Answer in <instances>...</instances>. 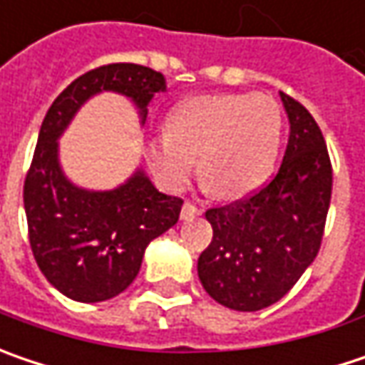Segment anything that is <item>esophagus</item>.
Segmentation results:
<instances>
[{
  "label": "esophagus",
  "instance_id": "34e87169",
  "mask_svg": "<svg viewBox=\"0 0 365 365\" xmlns=\"http://www.w3.org/2000/svg\"><path fill=\"white\" fill-rule=\"evenodd\" d=\"M200 215V208L196 206L194 202H183L182 206V219L183 221H187V219H194V217H198Z\"/></svg>",
  "mask_w": 365,
  "mask_h": 365
}]
</instances>
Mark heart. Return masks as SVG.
Wrapping results in <instances>:
<instances>
[{"mask_svg":"<svg viewBox=\"0 0 365 365\" xmlns=\"http://www.w3.org/2000/svg\"><path fill=\"white\" fill-rule=\"evenodd\" d=\"M281 125V113L268 97L187 98L169 115L167 132L148 142V159L163 182L182 190L200 157L202 182L215 196H242L267 178L279 153Z\"/></svg>","mask_w":365,"mask_h":365,"instance_id":"1","label":"heart"}]
</instances>
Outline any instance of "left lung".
<instances>
[{
  "instance_id": "obj_1",
  "label": "left lung",
  "mask_w": 365,
  "mask_h": 365,
  "mask_svg": "<svg viewBox=\"0 0 365 365\" xmlns=\"http://www.w3.org/2000/svg\"><path fill=\"white\" fill-rule=\"evenodd\" d=\"M289 142L274 178L242 200L208 208L212 242L198 258V277L221 306L256 312L299 281L320 250L331 206L332 167L310 111L281 93Z\"/></svg>"
}]
</instances>
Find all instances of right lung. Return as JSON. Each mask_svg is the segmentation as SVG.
Masks as SVG:
<instances>
[{
    "label": "right lung",
    "mask_w": 365,
    "mask_h": 365,
    "mask_svg": "<svg viewBox=\"0 0 365 365\" xmlns=\"http://www.w3.org/2000/svg\"><path fill=\"white\" fill-rule=\"evenodd\" d=\"M165 88V76L150 68L101 66L76 78L43 119L24 180L29 240L41 272L70 299L95 304L128 289L146 246L178 223L183 200L161 194L142 169L115 190H82L59 167L57 138L97 93L132 98L144 121L146 105Z\"/></svg>",
    "instance_id": "obj_1"
}]
</instances>
